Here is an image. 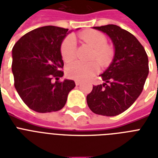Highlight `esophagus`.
I'll list each match as a JSON object with an SVG mask.
<instances>
[{"label": "esophagus", "instance_id": "34e87169", "mask_svg": "<svg viewBox=\"0 0 158 158\" xmlns=\"http://www.w3.org/2000/svg\"><path fill=\"white\" fill-rule=\"evenodd\" d=\"M80 84H81V82L80 81H78V80H76V81H75V85H76V86H79Z\"/></svg>", "mask_w": 158, "mask_h": 158}]
</instances>
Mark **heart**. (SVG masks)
<instances>
[{
    "label": "heart",
    "instance_id": "obj_1",
    "mask_svg": "<svg viewBox=\"0 0 158 158\" xmlns=\"http://www.w3.org/2000/svg\"><path fill=\"white\" fill-rule=\"evenodd\" d=\"M80 40L89 45L94 52L91 60H96L102 67H106L110 64L114 56V50L107 45V38L98 31L88 30L82 32L79 35ZM77 43L74 36L69 35L64 38L60 46V54L64 61L69 63L76 56ZM99 66L96 62L89 63L74 62L66 67L67 76L76 80H88L98 72Z\"/></svg>",
    "mask_w": 158,
    "mask_h": 158
}]
</instances>
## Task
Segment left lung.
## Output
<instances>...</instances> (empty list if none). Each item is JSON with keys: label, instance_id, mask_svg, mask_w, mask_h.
I'll return each mask as SVG.
<instances>
[{"label": "left lung", "instance_id": "obj_1", "mask_svg": "<svg viewBox=\"0 0 158 158\" xmlns=\"http://www.w3.org/2000/svg\"><path fill=\"white\" fill-rule=\"evenodd\" d=\"M94 28L110 37L115 55L102 74L105 83L93 87L87 103L95 114L115 116L127 110L142 93L148 74V58L137 38L119 26L107 24Z\"/></svg>", "mask_w": 158, "mask_h": 158}]
</instances>
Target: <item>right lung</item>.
<instances>
[{"label": "right lung", "instance_id": "right-lung-1", "mask_svg": "<svg viewBox=\"0 0 158 158\" xmlns=\"http://www.w3.org/2000/svg\"><path fill=\"white\" fill-rule=\"evenodd\" d=\"M44 26L28 32L12 50L15 88L23 102L37 112L57 111L64 107L74 80L56 81L63 76L60 46L70 31Z\"/></svg>", "mask_w": 158, "mask_h": 158}]
</instances>
